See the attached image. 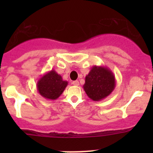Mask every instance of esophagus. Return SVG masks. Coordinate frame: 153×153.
I'll list each match as a JSON object with an SVG mask.
<instances>
[{"instance_id":"obj_1","label":"esophagus","mask_w":153,"mask_h":153,"mask_svg":"<svg viewBox=\"0 0 153 153\" xmlns=\"http://www.w3.org/2000/svg\"><path fill=\"white\" fill-rule=\"evenodd\" d=\"M73 85H74V86H79V81L78 80H75V81H74V82H73Z\"/></svg>"}]
</instances>
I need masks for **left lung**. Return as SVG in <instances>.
Masks as SVG:
<instances>
[{"mask_svg": "<svg viewBox=\"0 0 153 153\" xmlns=\"http://www.w3.org/2000/svg\"><path fill=\"white\" fill-rule=\"evenodd\" d=\"M83 89L93 101H100L114 90L116 79L111 70L106 67L93 66L85 77Z\"/></svg>", "mask_w": 153, "mask_h": 153, "instance_id": "left-lung-1", "label": "left lung"}]
</instances>
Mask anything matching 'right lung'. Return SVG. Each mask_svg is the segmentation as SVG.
Segmentation results:
<instances>
[{
	"label": "right lung",
	"mask_w": 153,
	"mask_h": 153,
	"mask_svg": "<svg viewBox=\"0 0 153 153\" xmlns=\"http://www.w3.org/2000/svg\"><path fill=\"white\" fill-rule=\"evenodd\" d=\"M68 82L63 80L61 76L54 70L43 75L36 83L39 93L47 100H56L67 87Z\"/></svg>",
	"instance_id": "obj_1"
}]
</instances>
